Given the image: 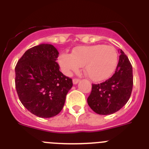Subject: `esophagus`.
<instances>
[{
	"label": "esophagus",
	"instance_id": "esophagus-1",
	"mask_svg": "<svg viewBox=\"0 0 149 149\" xmlns=\"http://www.w3.org/2000/svg\"><path fill=\"white\" fill-rule=\"evenodd\" d=\"M79 81H80V79H78V78H74L73 79V84H77Z\"/></svg>",
	"mask_w": 149,
	"mask_h": 149
}]
</instances>
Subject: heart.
<instances>
[{"instance_id":"1","label":"heart","mask_w":149,"mask_h":149,"mask_svg":"<svg viewBox=\"0 0 149 149\" xmlns=\"http://www.w3.org/2000/svg\"><path fill=\"white\" fill-rule=\"evenodd\" d=\"M119 62V55L113 46L95 45L79 46L72 54L62 53L59 64L66 74L84 67L86 75L94 81L109 78L113 74Z\"/></svg>"}]
</instances>
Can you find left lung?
<instances>
[{"mask_svg":"<svg viewBox=\"0 0 149 149\" xmlns=\"http://www.w3.org/2000/svg\"><path fill=\"white\" fill-rule=\"evenodd\" d=\"M115 73L108 80L93 84L92 92L87 98L90 108L100 115L114 113L126 104L133 89V69L131 62L123 51Z\"/></svg>","mask_w":149,"mask_h":149,"instance_id":"obj_1","label":"left lung"}]
</instances>
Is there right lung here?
Returning <instances> with one entry per match:
<instances>
[{
  "mask_svg": "<svg viewBox=\"0 0 149 149\" xmlns=\"http://www.w3.org/2000/svg\"><path fill=\"white\" fill-rule=\"evenodd\" d=\"M59 52L41 44L25 51L15 65V89L19 100L36 116L51 118L60 113L72 87V80L60 71Z\"/></svg>",
  "mask_w": 149,
  "mask_h": 149,
  "instance_id": "right-lung-1",
  "label": "right lung"
}]
</instances>
